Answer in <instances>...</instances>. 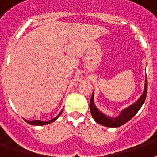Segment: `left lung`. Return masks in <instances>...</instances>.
<instances>
[{"label":"left lung","mask_w":157,"mask_h":157,"mask_svg":"<svg viewBox=\"0 0 157 157\" xmlns=\"http://www.w3.org/2000/svg\"><path fill=\"white\" fill-rule=\"evenodd\" d=\"M147 76V75H146ZM147 79L146 77L145 80V86H144V90L141 97L138 99L134 103L131 104L124 110H122L117 117H109L106 116L104 113L101 112L96 107L94 102V93L91 96L90 103V109L92 117L97 123L102 124L103 126L112 127V128H117V127L121 126L129 120H131L133 117L136 115V113L141 108L143 104L145 102L147 97Z\"/></svg>","instance_id":"8db88e82"}]
</instances>
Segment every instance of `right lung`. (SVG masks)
<instances>
[{
    "mask_svg": "<svg viewBox=\"0 0 157 157\" xmlns=\"http://www.w3.org/2000/svg\"><path fill=\"white\" fill-rule=\"evenodd\" d=\"M62 112H63V110H62L61 112H59V114L58 115L57 117H55L54 118H53L52 120L47 121H40V120H34V121H28V120H25V119L24 120H25V121L27 122V123H28L29 124H33V125H45V124H50V123L54 122L55 120L58 119L59 116H60V114L62 113Z\"/></svg>",
    "mask_w": 157,
    "mask_h": 157,
    "instance_id": "add662e5",
    "label": "right lung"
}]
</instances>
